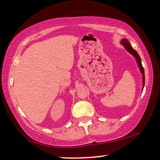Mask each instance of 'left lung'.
<instances>
[{
    "instance_id": "1",
    "label": "left lung",
    "mask_w": 160,
    "mask_h": 160,
    "mask_svg": "<svg viewBox=\"0 0 160 160\" xmlns=\"http://www.w3.org/2000/svg\"><path fill=\"white\" fill-rule=\"evenodd\" d=\"M121 44L123 45V46L125 47V49L127 50V51L129 52L130 54H132V55L135 57L136 59H137V62L138 63V65H139V69H140V71H141V72L142 74V79H143V88H144V80H145V78H144V68H143V66L142 65V60H141V58H140V57L139 55V54L137 53V52L136 51V50L133 48V47L131 46V44L129 43V42L128 41V39H123L121 40Z\"/></svg>"
}]
</instances>
